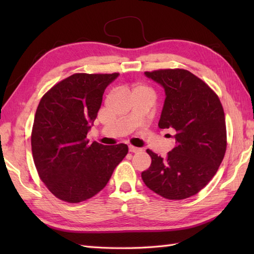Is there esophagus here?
<instances>
[{
	"label": "esophagus",
	"instance_id": "obj_1",
	"mask_svg": "<svg viewBox=\"0 0 254 254\" xmlns=\"http://www.w3.org/2000/svg\"><path fill=\"white\" fill-rule=\"evenodd\" d=\"M128 150H130L131 153H138V152H141V148H138V147H135V146H128Z\"/></svg>",
	"mask_w": 254,
	"mask_h": 254
}]
</instances>
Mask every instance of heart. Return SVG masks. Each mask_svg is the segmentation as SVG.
<instances>
[{"mask_svg":"<svg viewBox=\"0 0 254 254\" xmlns=\"http://www.w3.org/2000/svg\"><path fill=\"white\" fill-rule=\"evenodd\" d=\"M132 93H142V94H148V95L154 96L153 90L145 85H135L132 89Z\"/></svg>","mask_w":254,"mask_h":254,"instance_id":"1","label":"heart"}]
</instances>
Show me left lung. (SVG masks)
<instances>
[{
  "mask_svg": "<svg viewBox=\"0 0 254 254\" xmlns=\"http://www.w3.org/2000/svg\"><path fill=\"white\" fill-rule=\"evenodd\" d=\"M165 88L159 128L176 131V146L165 158L147 149L152 164L142 172L150 190L168 199L195 195L212 180L227 147L225 113L216 93L191 72H145Z\"/></svg>",
  "mask_w": 254,
  "mask_h": 254,
  "instance_id": "1",
  "label": "left lung"
}]
</instances>
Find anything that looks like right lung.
I'll return each instance as SVG.
<instances>
[{
	"instance_id": "right-lung-1",
	"label": "right lung",
	"mask_w": 254,
	"mask_h": 254,
	"mask_svg": "<svg viewBox=\"0 0 254 254\" xmlns=\"http://www.w3.org/2000/svg\"><path fill=\"white\" fill-rule=\"evenodd\" d=\"M119 73H76L56 84L38 105L31 150L41 181L53 195L79 203L104 189L126 157L127 144H89L87 133L105 89Z\"/></svg>"
}]
</instances>
